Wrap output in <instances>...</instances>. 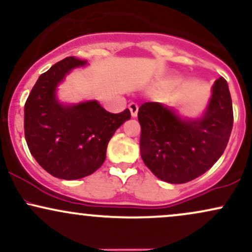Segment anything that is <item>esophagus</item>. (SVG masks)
Segmentation results:
<instances>
[{
    "mask_svg": "<svg viewBox=\"0 0 252 252\" xmlns=\"http://www.w3.org/2000/svg\"><path fill=\"white\" fill-rule=\"evenodd\" d=\"M129 110L130 112H131V116L132 117H136L137 116V112H138V105L134 102H131L129 104Z\"/></svg>",
    "mask_w": 252,
    "mask_h": 252,
    "instance_id": "obj_1",
    "label": "esophagus"
}]
</instances>
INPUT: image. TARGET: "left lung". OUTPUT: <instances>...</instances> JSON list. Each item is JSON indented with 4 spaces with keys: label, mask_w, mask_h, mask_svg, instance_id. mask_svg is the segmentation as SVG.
Segmentation results:
<instances>
[{
    "label": "left lung",
    "mask_w": 252,
    "mask_h": 252,
    "mask_svg": "<svg viewBox=\"0 0 252 252\" xmlns=\"http://www.w3.org/2000/svg\"><path fill=\"white\" fill-rule=\"evenodd\" d=\"M137 116L141 158L169 184H185L209 170L226 148L233 126L232 100L222 77L213 84L201 117L184 118L158 102L142 104Z\"/></svg>",
    "instance_id": "1"
}]
</instances>
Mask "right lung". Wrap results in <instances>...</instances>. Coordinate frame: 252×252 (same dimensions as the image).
<instances>
[{"label": "right lung", "mask_w": 252, "mask_h": 252, "mask_svg": "<svg viewBox=\"0 0 252 252\" xmlns=\"http://www.w3.org/2000/svg\"><path fill=\"white\" fill-rule=\"evenodd\" d=\"M86 63L68 57L54 63L39 77L25 104V137L31 154L46 172L63 180L96 172L105 161L110 138L131 117L129 109L111 114L97 100H58V85Z\"/></svg>", "instance_id": "add662e5"}]
</instances>
